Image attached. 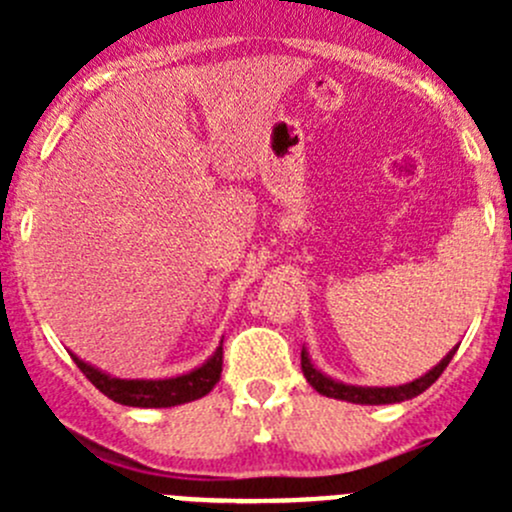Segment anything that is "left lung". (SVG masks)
I'll use <instances>...</instances> for the list:
<instances>
[{
	"instance_id": "left-lung-1",
	"label": "left lung",
	"mask_w": 512,
	"mask_h": 512,
	"mask_svg": "<svg viewBox=\"0 0 512 512\" xmlns=\"http://www.w3.org/2000/svg\"><path fill=\"white\" fill-rule=\"evenodd\" d=\"M456 349L443 356L441 364L433 366V369L428 371V374H423L421 379L411 381V384H404V386H386V389H381V386H374V389H371V386H349V384H342V381L329 379V376H324L322 371L314 369L307 352H302V371H304V379H307L319 394L329 396V399H342V401H352V404H369V406L399 404V401L414 399V396L423 394V391H426L428 386L443 374V369H446L448 361L453 359Z\"/></svg>"
}]
</instances>
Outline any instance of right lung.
<instances>
[{
	"label": "right lung",
	"mask_w": 512,
	"mask_h": 512,
	"mask_svg": "<svg viewBox=\"0 0 512 512\" xmlns=\"http://www.w3.org/2000/svg\"><path fill=\"white\" fill-rule=\"evenodd\" d=\"M74 356V354H71ZM76 366L84 371L86 379L101 391L103 396L113 399L116 404L123 406H138V409H168V406L188 404V401L203 399L205 394L213 391V386L220 381L223 374V344L215 349V354L205 361L200 369L190 371V374L175 376V379H158V381H143V379H116L103 371L94 369L79 356H74Z\"/></svg>",
	"instance_id": "right-lung-1"
}]
</instances>
